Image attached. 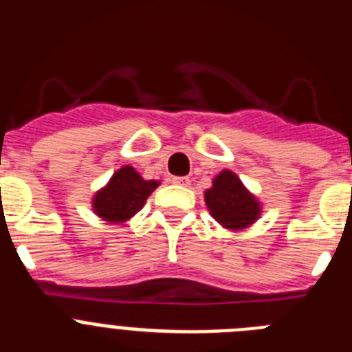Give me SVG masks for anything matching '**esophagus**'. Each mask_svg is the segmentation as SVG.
I'll list each match as a JSON object with an SVG mask.
<instances>
[{"label":"esophagus","instance_id":"1","mask_svg":"<svg viewBox=\"0 0 352 352\" xmlns=\"http://www.w3.org/2000/svg\"><path fill=\"white\" fill-rule=\"evenodd\" d=\"M173 183L178 186H188L190 185V179L186 178V176H176V178H173Z\"/></svg>","mask_w":352,"mask_h":352}]
</instances>
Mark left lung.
Masks as SVG:
<instances>
[{"mask_svg": "<svg viewBox=\"0 0 352 352\" xmlns=\"http://www.w3.org/2000/svg\"><path fill=\"white\" fill-rule=\"evenodd\" d=\"M204 203L211 217L229 231L247 229L263 213L259 199L229 169L214 176L211 188L204 192Z\"/></svg>", "mask_w": 352, "mask_h": 352, "instance_id": "obj_1", "label": "left lung"}]
</instances>
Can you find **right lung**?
I'll list each match as a JSON object with an SVG mask.
<instances>
[{
  "mask_svg": "<svg viewBox=\"0 0 352 352\" xmlns=\"http://www.w3.org/2000/svg\"><path fill=\"white\" fill-rule=\"evenodd\" d=\"M158 185L160 182L144 179L132 166H123L93 195L91 208L105 222L123 223L142 210L146 199Z\"/></svg>",
  "mask_w": 352,
  "mask_h": 352,
  "instance_id": "obj_1",
  "label": "right lung"
}]
</instances>
